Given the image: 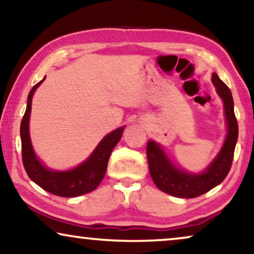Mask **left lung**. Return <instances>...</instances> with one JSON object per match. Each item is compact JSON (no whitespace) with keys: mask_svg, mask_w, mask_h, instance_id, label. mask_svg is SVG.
Wrapping results in <instances>:
<instances>
[{"mask_svg":"<svg viewBox=\"0 0 254 254\" xmlns=\"http://www.w3.org/2000/svg\"><path fill=\"white\" fill-rule=\"evenodd\" d=\"M211 82L224 104V116L228 130L220 152L203 172L190 173L178 168L173 164L161 144L152 140L148 141L147 157L150 176L155 185L162 192L170 195L185 199L202 195L215 186L220 185L230 171L238 138V124L235 117L234 99L230 89L215 72L211 75Z\"/></svg>","mask_w":254,"mask_h":254,"instance_id":"left-lung-1","label":"left lung"}]
</instances>
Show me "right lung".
<instances>
[{
	"mask_svg": "<svg viewBox=\"0 0 254 254\" xmlns=\"http://www.w3.org/2000/svg\"><path fill=\"white\" fill-rule=\"evenodd\" d=\"M44 79L34 85L27 96L26 111L20 124L22 156L25 171L32 182L54 195L74 197L92 192L98 187L105 176L111 152L123 136L125 126L107 134L99 142L92 154L76 168L65 170V171L48 169L37 157L30 137V114L32 97Z\"/></svg>",
	"mask_w": 254,
	"mask_h": 254,
	"instance_id": "right-lung-1",
	"label": "right lung"
}]
</instances>
